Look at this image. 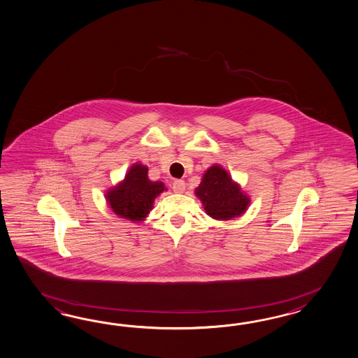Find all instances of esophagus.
Here are the masks:
<instances>
[{"mask_svg":"<svg viewBox=\"0 0 358 358\" xmlns=\"http://www.w3.org/2000/svg\"><path fill=\"white\" fill-rule=\"evenodd\" d=\"M173 189H174L175 193H183L184 191H185V183H184V180H180V179L174 180Z\"/></svg>","mask_w":358,"mask_h":358,"instance_id":"obj_1","label":"esophagus"}]
</instances>
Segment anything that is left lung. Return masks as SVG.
Returning <instances> with one entry per match:
<instances>
[{
	"mask_svg": "<svg viewBox=\"0 0 358 358\" xmlns=\"http://www.w3.org/2000/svg\"><path fill=\"white\" fill-rule=\"evenodd\" d=\"M194 193L206 214L214 220H229L240 217L247 211L250 202L249 196L220 165H213L205 171Z\"/></svg>",
	"mask_w": 358,
	"mask_h": 358,
	"instance_id": "1",
	"label": "left lung"
}]
</instances>
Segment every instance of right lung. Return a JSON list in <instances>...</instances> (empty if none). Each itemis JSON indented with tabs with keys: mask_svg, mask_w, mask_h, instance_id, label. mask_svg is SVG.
Wrapping results in <instances>:
<instances>
[{
	"mask_svg": "<svg viewBox=\"0 0 358 358\" xmlns=\"http://www.w3.org/2000/svg\"><path fill=\"white\" fill-rule=\"evenodd\" d=\"M164 191L162 182L149 180L147 166L135 164L129 167L124 180L106 192V201L120 218L141 222L153 209L155 199Z\"/></svg>",
	"mask_w": 358,
	"mask_h": 358,
	"instance_id": "right-lung-1",
	"label": "right lung"
}]
</instances>
